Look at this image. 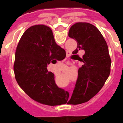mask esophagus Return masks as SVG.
<instances>
[{"label":"esophagus","instance_id":"esophagus-1","mask_svg":"<svg viewBox=\"0 0 123 123\" xmlns=\"http://www.w3.org/2000/svg\"><path fill=\"white\" fill-rule=\"evenodd\" d=\"M67 55H69V54H68V53H67Z\"/></svg>","mask_w":123,"mask_h":123}]
</instances>
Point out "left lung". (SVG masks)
<instances>
[{"label":"left lung","mask_w":123,"mask_h":123,"mask_svg":"<svg viewBox=\"0 0 123 123\" xmlns=\"http://www.w3.org/2000/svg\"><path fill=\"white\" fill-rule=\"evenodd\" d=\"M68 36L77 41L78 52L85 53L80 61L84 63L78 69V76L72 97L68 104L77 105L88 101L98 93L108 78L111 61L107 44L99 30L90 23L78 22L72 25Z\"/></svg>","instance_id":"8db88e82"}]
</instances>
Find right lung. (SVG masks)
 I'll return each mask as SVG.
<instances>
[{
    "mask_svg": "<svg viewBox=\"0 0 123 123\" xmlns=\"http://www.w3.org/2000/svg\"><path fill=\"white\" fill-rule=\"evenodd\" d=\"M65 56V50L56 43L51 28L42 24L31 26L15 53L14 72L18 85L39 103L51 106L66 103L64 91L55 84L53 73L47 70V64Z\"/></svg>",
    "mask_w": 123,
    "mask_h": 123,
    "instance_id": "add662e5",
    "label": "right lung"
}]
</instances>
